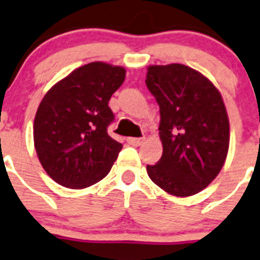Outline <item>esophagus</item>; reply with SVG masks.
<instances>
[{
  "instance_id": "1",
  "label": "esophagus",
  "mask_w": 260,
  "mask_h": 260,
  "mask_svg": "<svg viewBox=\"0 0 260 260\" xmlns=\"http://www.w3.org/2000/svg\"><path fill=\"white\" fill-rule=\"evenodd\" d=\"M144 137H128L126 139V141L129 144H132V145H135V147H139V145H141V144L144 143Z\"/></svg>"
}]
</instances>
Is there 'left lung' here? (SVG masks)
<instances>
[{
	"label": "left lung",
	"instance_id": "1",
	"mask_svg": "<svg viewBox=\"0 0 260 260\" xmlns=\"http://www.w3.org/2000/svg\"><path fill=\"white\" fill-rule=\"evenodd\" d=\"M148 89L160 107L162 156L147 165L157 186L178 197L201 191L223 167L229 150V119L221 93L184 64L149 66Z\"/></svg>",
	"mask_w": 260,
	"mask_h": 260
}]
</instances>
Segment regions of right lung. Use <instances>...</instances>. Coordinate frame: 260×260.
Wrapping results in <instances>:
<instances>
[{
  "mask_svg": "<svg viewBox=\"0 0 260 260\" xmlns=\"http://www.w3.org/2000/svg\"><path fill=\"white\" fill-rule=\"evenodd\" d=\"M124 79L123 67L92 62L47 91L34 119V145L55 182L83 189L111 171L123 145L107 132L115 120L108 102Z\"/></svg>",
  "mask_w": 260,
  "mask_h": 260,
  "instance_id": "1",
  "label": "right lung"
}]
</instances>
